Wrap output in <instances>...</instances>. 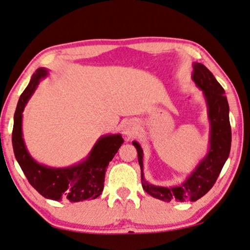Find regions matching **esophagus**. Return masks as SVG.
<instances>
[{
	"instance_id": "esophagus-1",
	"label": "esophagus",
	"mask_w": 250,
	"mask_h": 250,
	"mask_svg": "<svg viewBox=\"0 0 250 250\" xmlns=\"http://www.w3.org/2000/svg\"><path fill=\"white\" fill-rule=\"evenodd\" d=\"M135 133H136V124L134 122L128 121L123 125V134L125 137H133Z\"/></svg>"
}]
</instances>
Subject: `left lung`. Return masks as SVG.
Segmentation results:
<instances>
[{"label": "left lung", "instance_id": "8db88e82", "mask_svg": "<svg viewBox=\"0 0 250 250\" xmlns=\"http://www.w3.org/2000/svg\"><path fill=\"white\" fill-rule=\"evenodd\" d=\"M191 79L202 89L205 97L208 120H209V148L206 156L198 163L188 175L185 182L174 187L156 186L149 184L144 177L143 149L140 143L133 142L137 149L141 166L142 186L147 194L164 202H196L210 190L226 163L230 152L231 128L229 123V105L225 91L212 73L202 63H193Z\"/></svg>", "mask_w": 250, "mask_h": 250}]
</instances>
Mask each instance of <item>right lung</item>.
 Listing matches in <instances>:
<instances>
[{"label":"right lung","mask_w":250,"mask_h":250,"mask_svg":"<svg viewBox=\"0 0 250 250\" xmlns=\"http://www.w3.org/2000/svg\"><path fill=\"white\" fill-rule=\"evenodd\" d=\"M47 74L46 68L36 69L27 87L20 96L12 132L15 158L28 183L43 197L53 200H68L71 203L95 199L103 191L106 168L124 140L121 134L104 135L98 138L86 158L69 167L55 168L36 162L28 153L24 143L22 132L23 110L39 86L40 81L46 77Z\"/></svg>","instance_id":"right-lung-1"}]
</instances>
